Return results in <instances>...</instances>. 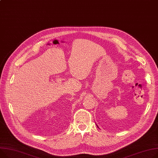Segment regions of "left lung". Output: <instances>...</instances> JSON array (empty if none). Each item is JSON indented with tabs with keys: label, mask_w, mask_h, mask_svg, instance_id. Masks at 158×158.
<instances>
[{
	"label": "left lung",
	"mask_w": 158,
	"mask_h": 158,
	"mask_svg": "<svg viewBox=\"0 0 158 158\" xmlns=\"http://www.w3.org/2000/svg\"><path fill=\"white\" fill-rule=\"evenodd\" d=\"M97 127H98V125H97Z\"/></svg>",
	"instance_id": "1"
}]
</instances>
